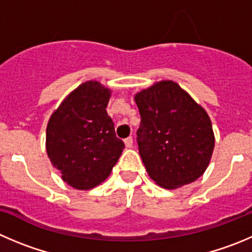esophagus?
<instances>
[{
    "mask_svg": "<svg viewBox=\"0 0 252 252\" xmlns=\"http://www.w3.org/2000/svg\"><path fill=\"white\" fill-rule=\"evenodd\" d=\"M125 145H126V147L127 148H131L133 145V138L132 137H127L126 140H125Z\"/></svg>",
    "mask_w": 252,
    "mask_h": 252,
    "instance_id": "obj_1",
    "label": "esophagus"
}]
</instances>
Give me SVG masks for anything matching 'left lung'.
Returning <instances> with one entry per match:
<instances>
[{"instance_id":"obj_1","label":"left lung","mask_w":252,"mask_h":252,"mask_svg":"<svg viewBox=\"0 0 252 252\" xmlns=\"http://www.w3.org/2000/svg\"><path fill=\"white\" fill-rule=\"evenodd\" d=\"M135 101L141 115L138 151L148 176L166 189L196 181L214 151L207 111L172 80L137 93Z\"/></svg>"}]
</instances>
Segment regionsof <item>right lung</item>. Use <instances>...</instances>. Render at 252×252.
I'll return each instance as SVG.
<instances>
[{"label": "right lung", "mask_w": 252, "mask_h": 252, "mask_svg": "<svg viewBox=\"0 0 252 252\" xmlns=\"http://www.w3.org/2000/svg\"><path fill=\"white\" fill-rule=\"evenodd\" d=\"M111 92L99 81H86L62 101L48 121V157L63 181L79 190L102 183L125 148L106 112Z\"/></svg>", "instance_id": "obj_1"}]
</instances>
